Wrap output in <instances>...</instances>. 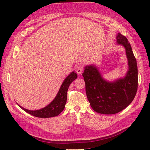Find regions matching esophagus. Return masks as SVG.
Here are the masks:
<instances>
[{
  "label": "esophagus",
  "instance_id": "obj_1",
  "mask_svg": "<svg viewBox=\"0 0 150 150\" xmlns=\"http://www.w3.org/2000/svg\"><path fill=\"white\" fill-rule=\"evenodd\" d=\"M75 70H76V72H77V74L79 75H80L82 71V68L81 66H77L75 67Z\"/></svg>",
  "mask_w": 150,
  "mask_h": 150
}]
</instances>
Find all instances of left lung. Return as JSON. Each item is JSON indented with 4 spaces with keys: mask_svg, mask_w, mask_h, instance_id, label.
<instances>
[{
    "mask_svg": "<svg viewBox=\"0 0 150 150\" xmlns=\"http://www.w3.org/2000/svg\"><path fill=\"white\" fill-rule=\"evenodd\" d=\"M117 44L125 47L129 69L124 78L113 82L105 81L98 68L91 65L85 67L82 73L86 84V93L90 106L101 114H115L130 104L138 88V69L132 46L126 37L118 33Z\"/></svg>",
    "mask_w": 150,
    "mask_h": 150,
    "instance_id": "1",
    "label": "left lung"
}]
</instances>
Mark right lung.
<instances>
[{
	"label": "right lung",
	"mask_w": 150,
	"mask_h": 150,
	"mask_svg": "<svg viewBox=\"0 0 150 150\" xmlns=\"http://www.w3.org/2000/svg\"><path fill=\"white\" fill-rule=\"evenodd\" d=\"M77 78V73L71 72L64 81L58 93L53 100L47 106L38 110H29L20 106L22 110L31 115L39 118H50L59 115L65 108L67 100V92L70 84Z\"/></svg>",
	"instance_id": "1"
}]
</instances>
